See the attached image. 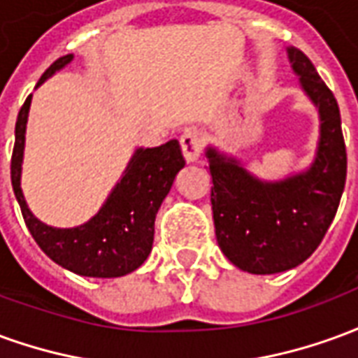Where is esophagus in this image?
Here are the masks:
<instances>
[{
	"label": "esophagus",
	"mask_w": 358,
	"mask_h": 358,
	"mask_svg": "<svg viewBox=\"0 0 358 358\" xmlns=\"http://www.w3.org/2000/svg\"><path fill=\"white\" fill-rule=\"evenodd\" d=\"M180 145H182V153L186 157V161H195L199 159V155L203 153V148H205V138L199 130L195 128H189L186 132L180 136Z\"/></svg>",
	"instance_id": "34e87169"
}]
</instances>
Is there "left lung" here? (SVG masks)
Returning <instances> with one entry per match:
<instances>
[{
    "mask_svg": "<svg viewBox=\"0 0 358 358\" xmlns=\"http://www.w3.org/2000/svg\"><path fill=\"white\" fill-rule=\"evenodd\" d=\"M289 59L322 120L310 171L264 184L232 159L207 151L218 245L230 263L251 274H276L307 261L328 232L345 187L347 151L338 101L303 51L292 48Z\"/></svg>",
    "mask_w": 358,
    "mask_h": 358,
    "instance_id": "1",
    "label": "left lung"
}]
</instances>
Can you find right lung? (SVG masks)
Returning <instances> with one entry per match:
<instances>
[{"mask_svg": "<svg viewBox=\"0 0 358 358\" xmlns=\"http://www.w3.org/2000/svg\"><path fill=\"white\" fill-rule=\"evenodd\" d=\"M71 61L73 55L59 57L42 74L38 86ZM30 99L32 95L20 107L15 126L11 182L22 218L36 243L51 261L80 276L118 278L141 266L151 253L157 210L171 192L178 171L186 164L180 143L171 140L159 148L138 149L122 180L90 222L71 230L51 228L28 210L20 189V161Z\"/></svg>", "mask_w": 358, "mask_h": 358, "instance_id": "obj_1", "label": "right lung"}]
</instances>
